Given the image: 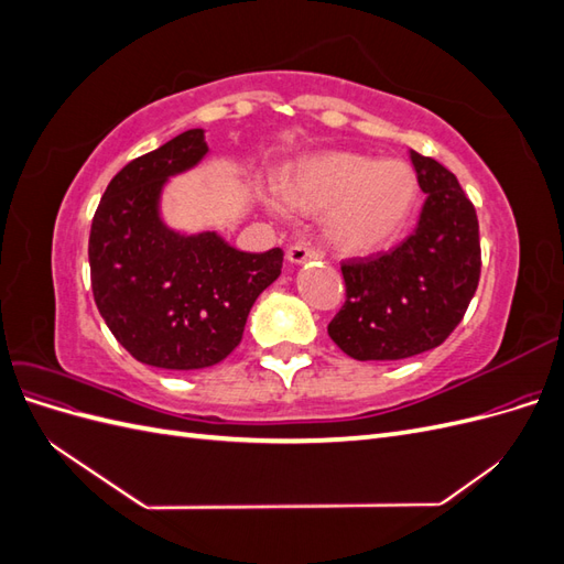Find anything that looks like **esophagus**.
I'll use <instances>...</instances> for the list:
<instances>
[{
	"label": "esophagus",
	"instance_id": "34e87169",
	"mask_svg": "<svg viewBox=\"0 0 564 564\" xmlns=\"http://www.w3.org/2000/svg\"><path fill=\"white\" fill-rule=\"evenodd\" d=\"M286 259H289V263H305L313 259H322V251H317L308 245H292L286 249Z\"/></svg>",
	"mask_w": 564,
	"mask_h": 564
}]
</instances>
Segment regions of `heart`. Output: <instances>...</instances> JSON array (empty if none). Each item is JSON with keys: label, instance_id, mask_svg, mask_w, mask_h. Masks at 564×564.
Instances as JSON below:
<instances>
[{"label": "heart", "instance_id": "1", "mask_svg": "<svg viewBox=\"0 0 564 564\" xmlns=\"http://www.w3.org/2000/svg\"><path fill=\"white\" fill-rule=\"evenodd\" d=\"M419 195L414 169L402 160H371L336 152L303 164L289 197L303 209L329 212V235L338 249L365 253L386 247L406 224ZM272 212L284 204L270 199Z\"/></svg>", "mask_w": 564, "mask_h": 564}]
</instances>
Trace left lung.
Masks as SVG:
<instances>
[{
	"instance_id": "obj_1",
	"label": "left lung",
	"mask_w": 564,
	"mask_h": 564,
	"mask_svg": "<svg viewBox=\"0 0 564 564\" xmlns=\"http://www.w3.org/2000/svg\"><path fill=\"white\" fill-rule=\"evenodd\" d=\"M429 195L416 230L395 249L340 265L346 303L329 322L352 360H404L437 348L464 319L480 282V226L449 169L412 150Z\"/></svg>"
}]
</instances>
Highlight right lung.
<instances>
[{
    "label": "right lung",
    "mask_w": 564,
    "mask_h": 564,
    "mask_svg": "<svg viewBox=\"0 0 564 564\" xmlns=\"http://www.w3.org/2000/svg\"><path fill=\"white\" fill-rule=\"evenodd\" d=\"M209 148L202 129L131 160L100 197L89 265L100 317L135 360L174 371L214 367L240 346L253 301L280 278V247L247 253L216 232L181 235L160 216L169 176Z\"/></svg>",
    "instance_id": "right-lung-1"
}]
</instances>
